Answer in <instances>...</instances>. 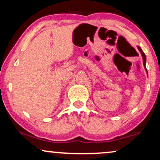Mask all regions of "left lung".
<instances>
[{
    "instance_id": "left-lung-1",
    "label": "left lung",
    "mask_w": 160,
    "mask_h": 160,
    "mask_svg": "<svg viewBox=\"0 0 160 160\" xmlns=\"http://www.w3.org/2000/svg\"><path fill=\"white\" fill-rule=\"evenodd\" d=\"M138 48L139 51H140L141 53V56H142V58H143V64H144V66L145 69H146V67H145V63H146V56H145V54L144 53V52H143L142 49H141L140 47H138ZM146 71H147V69H146Z\"/></svg>"
}]
</instances>
